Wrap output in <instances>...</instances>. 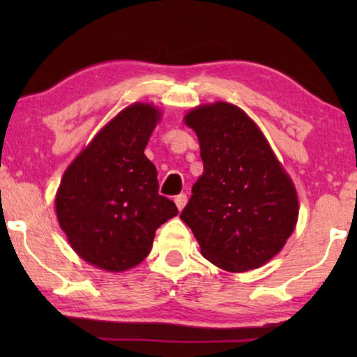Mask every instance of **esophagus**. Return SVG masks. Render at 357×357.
Segmentation results:
<instances>
[{
	"label": "esophagus",
	"mask_w": 357,
	"mask_h": 357,
	"mask_svg": "<svg viewBox=\"0 0 357 357\" xmlns=\"http://www.w3.org/2000/svg\"><path fill=\"white\" fill-rule=\"evenodd\" d=\"M175 204H177V208L178 209H183V206L185 204H187V195L185 193H180V195H177V197H175Z\"/></svg>",
	"instance_id": "obj_1"
}]
</instances>
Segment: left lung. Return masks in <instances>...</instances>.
<instances>
[{
    "label": "left lung",
    "mask_w": 357,
    "mask_h": 357,
    "mask_svg": "<svg viewBox=\"0 0 357 357\" xmlns=\"http://www.w3.org/2000/svg\"><path fill=\"white\" fill-rule=\"evenodd\" d=\"M185 123L198 136L204 170L180 218L213 265L226 271L261 266L296 227L299 204L289 175L236 105H202Z\"/></svg>",
    "instance_id": "8db88e82"
}]
</instances>
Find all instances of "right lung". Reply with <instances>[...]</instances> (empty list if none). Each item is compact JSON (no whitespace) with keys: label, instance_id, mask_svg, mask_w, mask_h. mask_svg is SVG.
<instances>
[{"label":"right lung","instance_id":"1","mask_svg":"<svg viewBox=\"0 0 357 357\" xmlns=\"http://www.w3.org/2000/svg\"><path fill=\"white\" fill-rule=\"evenodd\" d=\"M159 121L149 104H133L109 121L63 175L55 206L71 247L91 265L130 270L153 248L158 227L177 216L159 195L158 170L144 155Z\"/></svg>","mask_w":357,"mask_h":357}]
</instances>
